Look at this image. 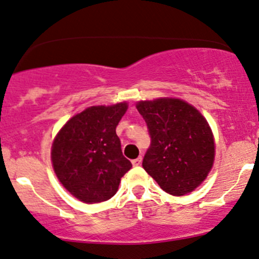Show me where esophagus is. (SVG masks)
Wrapping results in <instances>:
<instances>
[{"instance_id": "esophagus-1", "label": "esophagus", "mask_w": 259, "mask_h": 259, "mask_svg": "<svg viewBox=\"0 0 259 259\" xmlns=\"http://www.w3.org/2000/svg\"><path fill=\"white\" fill-rule=\"evenodd\" d=\"M132 162H133V165H134V166H139V165H141V162H143V157L139 156V157H137V159L133 160Z\"/></svg>"}]
</instances>
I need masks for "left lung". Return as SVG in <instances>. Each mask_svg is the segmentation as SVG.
I'll list each match as a JSON object with an SVG mask.
<instances>
[{
    "mask_svg": "<svg viewBox=\"0 0 259 259\" xmlns=\"http://www.w3.org/2000/svg\"><path fill=\"white\" fill-rule=\"evenodd\" d=\"M151 143L143 167L162 190L182 196L195 190L211 170L214 143L197 109L180 99L139 102Z\"/></svg>",
    "mask_w": 259,
    "mask_h": 259,
    "instance_id": "obj_1",
    "label": "left lung"
}]
</instances>
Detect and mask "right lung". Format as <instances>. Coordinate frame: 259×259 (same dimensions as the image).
I'll return each instance as SVG.
<instances>
[{
	"mask_svg": "<svg viewBox=\"0 0 259 259\" xmlns=\"http://www.w3.org/2000/svg\"><path fill=\"white\" fill-rule=\"evenodd\" d=\"M126 109V103L85 109L68 120L54 139V172L83 202H103L113 197L120 179L132 168L115 132Z\"/></svg>",
	"mask_w": 259,
	"mask_h": 259,
	"instance_id": "obj_1",
	"label": "right lung"
}]
</instances>
